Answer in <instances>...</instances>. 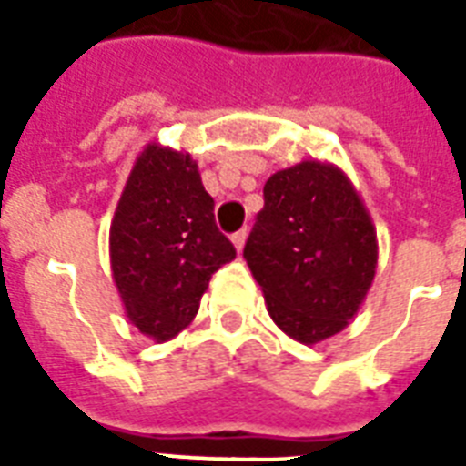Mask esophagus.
<instances>
[{
    "label": "esophagus",
    "mask_w": 466,
    "mask_h": 466,
    "mask_svg": "<svg viewBox=\"0 0 466 466\" xmlns=\"http://www.w3.org/2000/svg\"><path fill=\"white\" fill-rule=\"evenodd\" d=\"M244 241H247V229H239V232L232 234V244L237 251H241V248H244Z\"/></svg>",
    "instance_id": "34e87169"
}]
</instances>
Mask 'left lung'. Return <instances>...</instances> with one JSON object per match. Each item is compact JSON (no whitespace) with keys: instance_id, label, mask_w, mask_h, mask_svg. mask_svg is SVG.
I'll return each mask as SVG.
<instances>
[{"instance_id":"8db88e82","label":"left lung","mask_w":466,"mask_h":466,"mask_svg":"<svg viewBox=\"0 0 466 466\" xmlns=\"http://www.w3.org/2000/svg\"><path fill=\"white\" fill-rule=\"evenodd\" d=\"M244 258L270 319L299 343L343 331L377 268V234L360 196L333 164L299 161L263 186Z\"/></svg>"}]
</instances>
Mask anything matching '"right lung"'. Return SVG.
Listing matches in <instances>:
<instances>
[{
    "instance_id": "1",
    "label": "right lung",
    "mask_w": 466,
    "mask_h": 466,
    "mask_svg": "<svg viewBox=\"0 0 466 466\" xmlns=\"http://www.w3.org/2000/svg\"><path fill=\"white\" fill-rule=\"evenodd\" d=\"M237 256L190 155L147 145L111 222V270L130 324L161 340L193 321L212 273Z\"/></svg>"
}]
</instances>
